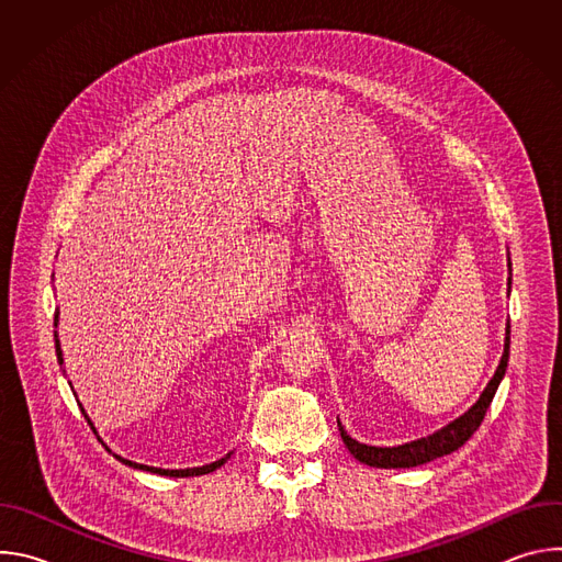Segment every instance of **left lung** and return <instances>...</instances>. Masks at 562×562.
<instances>
[{
  "label": "left lung",
  "mask_w": 562,
  "mask_h": 562,
  "mask_svg": "<svg viewBox=\"0 0 562 562\" xmlns=\"http://www.w3.org/2000/svg\"><path fill=\"white\" fill-rule=\"evenodd\" d=\"M509 284H512V278H509ZM507 362H509V325L505 331V351H503L501 364H498L494 378L490 380V384L485 386V391L480 393L477 403L467 414H462L460 418H456L453 423H449L447 427H442L440 431H436L427 438L397 445V447L362 445V442L353 440L338 420L342 442L347 445V449L353 453L356 460H360L369 467H380V469H409V467H418V464L431 462L436 458H442V456L456 451L458 447H462L473 436V431L480 427V423H483V418L492 405V400L496 395V389L507 371Z\"/></svg>",
  "instance_id": "1"
}]
</instances>
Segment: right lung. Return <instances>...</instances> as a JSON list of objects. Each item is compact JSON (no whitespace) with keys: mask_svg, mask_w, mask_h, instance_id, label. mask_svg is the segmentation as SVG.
I'll list each match as a JSON object with an SVG mask.
<instances>
[{"mask_svg":"<svg viewBox=\"0 0 562 562\" xmlns=\"http://www.w3.org/2000/svg\"><path fill=\"white\" fill-rule=\"evenodd\" d=\"M57 315L59 313H55V327H57ZM55 353H57V362L61 364L64 362V358H61V349H59V340H57V331H55ZM82 414H85V418L89 420V425H91V429L95 431V427H93V423H91V418L87 416V412L82 409ZM98 434V431H95ZM98 440L104 445V440L98 436ZM106 447V445H104ZM109 449V447H106ZM120 462H124V464H128V467H133V469H142V471H150V473H157V475H171V477H189V475H204V473H211V471H215L217 467H222L228 458H231V453H226L224 458H220V460H215V462H211V464H202V467H193V469H159V467H148V464H137V462H133V460H126V458H122V456H115Z\"/></svg>","mask_w":562,"mask_h":562,"instance_id":"add662e5","label":"right lung"}]
</instances>
